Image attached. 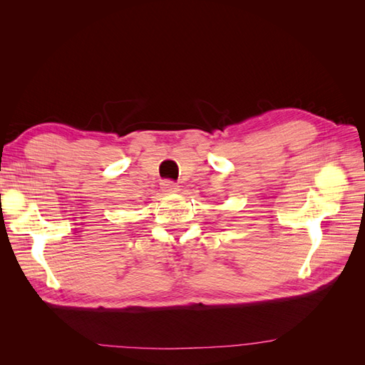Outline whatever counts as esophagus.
I'll use <instances>...</instances> for the list:
<instances>
[{"label": "esophagus", "mask_w": 365, "mask_h": 365, "mask_svg": "<svg viewBox=\"0 0 365 365\" xmlns=\"http://www.w3.org/2000/svg\"><path fill=\"white\" fill-rule=\"evenodd\" d=\"M161 189L164 192H169V193L178 192V184H176L175 181H170V180H164V181H161Z\"/></svg>", "instance_id": "34e87169"}]
</instances>
